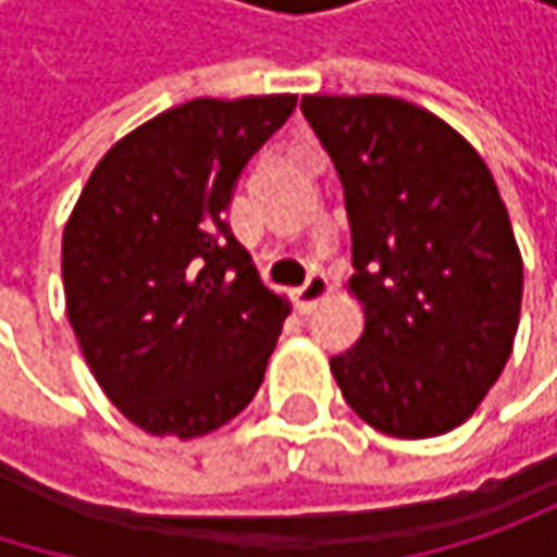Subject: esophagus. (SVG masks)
I'll list each match as a JSON object with an SVG mask.
<instances>
[{"mask_svg": "<svg viewBox=\"0 0 557 557\" xmlns=\"http://www.w3.org/2000/svg\"><path fill=\"white\" fill-rule=\"evenodd\" d=\"M325 296H329V280H325L322 271H312V274L306 277V283L296 289V302H299L302 312H312Z\"/></svg>", "mask_w": 557, "mask_h": 557, "instance_id": "34e87169", "label": "esophagus"}]
</instances>
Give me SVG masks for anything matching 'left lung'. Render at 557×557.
<instances>
[{
	"instance_id": "left-lung-1",
	"label": "left lung",
	"mask_w": 557,
	"mask_h": 557,
	"mask_svg": "<svg viewBox=\"0 0 557 557\" xmlns=\"http://www.w3.org/2000/svg\"><path fill=\"white\" fill-rule=\"evenodd\" d=\"M345 189L364 332L332 358L348 406L393 438L461 425L512 351L522 258L481 154L393 96H302Z\"/></svg>"
}]
</instances>
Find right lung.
I'll list each match as a JSON object with an SVG mask.
<instances>
[{
	"label": "right lung",
	"instance_id": "add662e5",
	"mask_svg": "<svg viewBox=\"0 0 557 557\" xmlns=\"http://www.w3.org/2000/svg\"><path fill=\"white\" fill-rule=\"evenodd\" d=\"M296 96L193 99L125 135L63 228L66 319L106 396L151 435L196 438L261 387L286 299L225 219Z\"/></svg>",
	"mask_w": 557,
	"mask_h": 557
}]
</instances>
